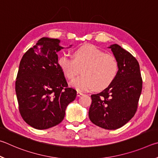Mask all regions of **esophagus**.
<instances>
[{
  "label": "esophagus",
  "instance_id": "esophagus-1",
  "mask_svg": "<svg viewBox=\"0 0 158 158\" xmlns=\"http://www.w3.org/2000/svg\"><path fill=\"white\" fill-rule=\"evenodd\" d=\"M82 94H82L81 92H80V91H77V96H81Z\"/></svg>",
  "mask_w": 158,
  "mask_h": 158
}]
</instances>
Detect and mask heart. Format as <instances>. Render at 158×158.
I'll return each mask as SVG.
<instances>
[{
	"instance_id": "b5f03b06",
	"label": "heart",
	"mask_w": 158,
	"mask_h": 158,
	"mask_svg": "<svg viewBox=\"0 0 158 158\" xmlns=\"http://www.w3.org/2000/svg\"><path fill=\"white\" fill-rule=\"evenodd\" d=\"M73 58L67 55L58 57L57 64L64 76L73 81L82 72V76L71 82V86L82 91L103 90L111 85L117 76L118 62L114 55L91 44L74 49Z\"/></svg>"
}]
</instances>
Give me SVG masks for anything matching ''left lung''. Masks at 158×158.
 Here are the masks:
<instances>
[{
	"instance_id": "left-lung-1",
	"label": "left lung",
	"mask_w": 158,
	"mask_h": 158,
	"mask_svg": "<svg viewBox=\"0 0 158 158\" xmlns=\"http://www.w3.org/2000/svg\"><path fill=\"white\" fill-rule=\"evenodd\" d=\"M110 48L118 62L117 76L103 92L91 96L89 117L101 128L115 130L128 123L136 113L142 78L139 64L133 55L117 44Z\"/></svg>"
}]
</instances>
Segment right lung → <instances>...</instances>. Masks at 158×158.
Masks as SVG:
<instances>
[{
    "instance_id": "right-lung-1",
    "label": "right lung",
    "mask_w": 158,
    "mask_h": 158,
    "mask_svg": "<svg viewBox=\"0 0 158 158\" xmlns=\"http://www.w3.org/2000/svg\"><path fill=\"white\" fill-rule=\"evenodd\" d=\"M57 39L43 37L23 55L15 82L19 110L32 128L48 129L62 122L66 106L76 97L57 64L63 48Z\"/></svg>"
}]
</instances>
